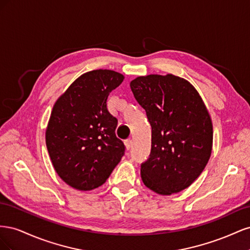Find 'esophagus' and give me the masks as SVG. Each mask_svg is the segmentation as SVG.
<instances>
[{
	"instance_id": "obj_1",
	"label": "esophagus",
	"mask_w": 250,
	"mask_h": 250,
	"mask_svg": "<svg viewBox=\"0 0 250 250\" xmlns=\"http://www.w3.org/2000/svg\"><path fill=\"white\" fill-rule=\"evenodd\" d=\"M124 143H125V146H126L127 150H129L131 148V146H132V140L131 139H127Z\"/></svg>"
}]
</instances>
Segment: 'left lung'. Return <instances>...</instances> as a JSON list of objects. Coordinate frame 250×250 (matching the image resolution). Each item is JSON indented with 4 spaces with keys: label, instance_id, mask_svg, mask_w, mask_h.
Masks as SVG:
<instances>
[{
    "label": "left lung",
    "instance_id": "left-lung-1",
    "mask_svg": "<svg viewBox=\"0 0 250 250\" xmlns=\"http://www.w3.org/2000/svg\"><path fill=\"white\" fill-rule=\"evenodd\" d=\"M151 125V151L141 165L144 185L160 195L178 193L199 177L209 160L213 125L190 82L168 74L130 82Z\"/></svg>",
    "mask_w": 250,
    "mask_h": 250
}]
</instances>
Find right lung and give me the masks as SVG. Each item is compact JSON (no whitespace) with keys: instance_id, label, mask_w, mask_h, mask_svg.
<instances>
[{"instance_id":"obj_1","label":"right lung","mask_w":250,"mask_h":250,"mask_svg":"<svg viewBox=\"0 0 250 250\" xmlns=\"http://www.w3.org/2000/svg\"><path fill=\"white\" fill-rule=\"evenodd\" d=\"M123 80L115 71L87 72L53 107L47 149L59 177L74 188L89 191L102 186L125 153L124 143L116 135L118 120L106 104Z\"/></svg>"}]
</instances>
